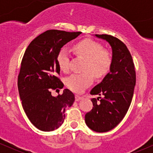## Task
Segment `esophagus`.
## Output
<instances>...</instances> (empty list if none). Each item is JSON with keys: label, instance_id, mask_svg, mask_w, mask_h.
<instances>
[{"label": "esophagus", "instance_id": "34e87169", "mask_svg": "<svg viewBox=\"0 0 153 153\" xmlns=\"http://www.w3.org/2000/svg\"><path fill=\"white\" fill-rule=\"evenodd\" d=\"M81 99H82V97L80 96V95H75V101H78Z\"/></svg>", "mask_w": 153, "mask_h": 153}]
</instances>
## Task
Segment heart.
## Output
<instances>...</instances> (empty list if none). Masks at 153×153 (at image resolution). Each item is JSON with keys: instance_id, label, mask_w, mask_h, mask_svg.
I'll return each instance as SVG.
<instances>
[{"instance_id": "1", "label": "heart", "mask_w": 153, "mask_h": 153, "mask_svg": "<svg viewBox=\"0 0 153 153\" xmlns=\"http://www.w3.org/2000/svg\"><path fill=\"white\" fill-rule=\"evenodd\" d=\"M77 56L84 58L82 73H75L67 78V84L69 89L80 92L92 84L94 75L98 78L104 76L110 70L112 64V55L108 49H103L100 43L90 39H84L74 44L72 47ZM57 62L60 69L67 72L69 69V52L67 47L61 48L57 57Z\"/></svg>"}]
</instances>
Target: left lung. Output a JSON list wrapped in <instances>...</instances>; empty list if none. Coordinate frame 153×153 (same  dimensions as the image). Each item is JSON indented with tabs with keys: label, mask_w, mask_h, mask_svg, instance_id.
Wrapping results in <instances>:
<instances>
[{
	"label": "left lung",
	"mask_w": 153,
	"mask_h": 153,
	"mask_svg": "<svg viewBox=\"0 0 153 153\" xmlns=\"http://www.w3.org/2000/svg\"><path fill=\"white\" fill-rule=\"evenodd\" d=\"M95 36L105 40L111 46L112 64L103 81L91 90V95L103 97L91 100L93 106L85 115V122L92 130L105 132L115 128L127 112L133 96L136 75L132 55L122 41L109 35Z\"/></svg>",
	"instance_id": "left-lung-1"
}]
</instances>
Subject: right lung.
Returning a JSON list of instances; mask_svg holds the SVG:
<instances>
[{"instance_id": "right-lung-1", "label": "right lung", "mask_w": 153, "mask_h": 153, "mask_svg": "<svg viewBox=\"0 0 153 153\" xmlns=\"http://www.w3.org/2000/svg\"><path fill=\"white\" fill-rule=\"evenodd\" d=\"M81 34L47 30L36 37L26 49L18 75V92L26 115L40 130L49 132L58 129L64 123L66 108L75 101V95L68 89L57 97L52 96L51 90L64 87L57 77L60 75L58 52Z\"/></svg>"}]
</instances>
